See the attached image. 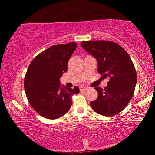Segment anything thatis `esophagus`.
I'll return each mask as SVG.
<instances>
[{
    "label": "esophagus",
    "instance_id": "34e87169",
    "mask_svg": "<svg viewBox=\"0 0 155 155\" xmlns=\"http://www.w3.org/2000/svg\"><path fill=\"white\" fill-rule=\"evenodd\" d=\"M88 88H89L88 87H85V86H81V87H79L80 91H85L86 90H87Z\"/></svg>",
    "mask_w": 155,
    "mask_h": 155
}]
</instances>
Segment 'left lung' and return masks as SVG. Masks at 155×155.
I'll use <instances>...</instances> for the list:
<instances>
[{"label":"left lung","mask_w":155,"mask_h":155,"mask_svg":"<svg viewBox=\"0 0 155 155\" xmlns=\"http://www.w3.org/2000/svg\"><path fill=\"white\" fill-rule=\"evenodd\" d=\"M81 45L96 59L99 74L109 77L106 87L94 88L98 98L90 102V106L104 116L119 114L132 98L137 83V74L130 56L114 41H83Z\"/></svg>","instance_id":"8db88e82"}]
</instances>
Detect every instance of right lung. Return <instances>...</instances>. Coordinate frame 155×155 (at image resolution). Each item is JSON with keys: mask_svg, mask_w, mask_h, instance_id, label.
<instances>
[{"mask_svg": "<svg viewBox=\"0 0 155 155\" xmlns=\"http://www.w3.org/2000/svg\"><path fill=\"white\" fill-rule=\"evenodd\" d=\"M77 44H57L38 54L25 77V90L28 103L39 115L54 120L63 116L72 105V97L79 93L77 86L60 87L59 78L68 70V62Z\"/></svg>", "mask_w": 155, "mask_h": 155, "instance_id": "obj_1", "label": "right lung"}]
</instances>
